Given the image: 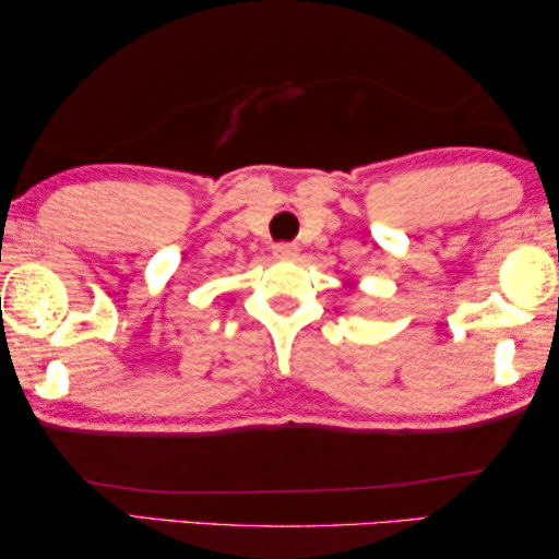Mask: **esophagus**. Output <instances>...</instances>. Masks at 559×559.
<instances>
[{"instance_id":"34e87169","label":"esophagus","mask_w":559,"mask_h":559,"mask_svg":"<svg viewBox=\"0 0 559 559\" xmlns=\"http://www.w3.org/2000/svg\"><path fill=\"white\" fill-rule=\"evenodd\" d=\"M272 254H274V258H277V260H295L297 254H299V250H297L295 245H285V242H282V245H274V247H272Z\"/></svg>"}]
</instances>
